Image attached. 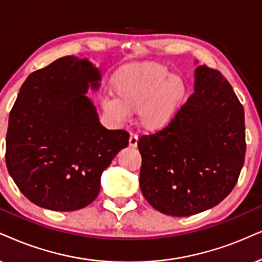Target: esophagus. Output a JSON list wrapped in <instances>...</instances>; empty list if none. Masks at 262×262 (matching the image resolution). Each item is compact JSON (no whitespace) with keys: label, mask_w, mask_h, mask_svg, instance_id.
I'll use <instances>...</instances> for the list:
<instances>
[{"label":"esophagus","mask_w":262,"mask_h":262,"mask_svg":"<svg viewBox=\"0 0 262 262\" xmlns=\"http://www.w3.org/2000/svg\"><path fill=\"white\" fill-rule=\"evenodd\" d=\"M129 146L137 147L138 146V135L135 133H132L129 137Z\"/></svg>","instance_id":"obj_1"}]
</instances>
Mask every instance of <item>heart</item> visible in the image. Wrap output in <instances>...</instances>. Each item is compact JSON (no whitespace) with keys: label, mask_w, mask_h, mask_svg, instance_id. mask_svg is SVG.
<instances>
[{"label":"heart","mask_w":262,"mask_h":262,"mask_svg":"<svg viewBox=\"0 0 262 262\" xmlns=\"http://www.w3.org/2000/svg\"><path fill=\"white\" fill-rule=\"evenodd\" d=\"M112 85L117 99H105L104 110L118 121L139 110L140 125L150 132L167 128L183 110L190 92L181 76L155 62L125 66Z\"/></svg>","instance_id":"heart-1"}]
</instances>
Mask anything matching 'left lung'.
<instances>
[{"instance_id": "8db88e82", "label": "left lung", "mask_w": 262, "mask_h": 262, "mask_svg": "<svg viewBox=\"0 0 262 262\" xmlns=\"http://www.w3.org/2000/svg\"><path fill=\"white\" fill-rule=\"evenodd\" d=\"M138 147L145 200L171 216L198 214L219 204L237 183L246 156L244 108L219 71L197 66L194 93L178 117L142 135Z\"/></svg>"}]
</instances>
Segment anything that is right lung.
I'll use <instances>...</instances> for the list:
<instances>
[{
  "instance_id": "1",
  "label": "right lung",
  "mask_w": 262,
  "mask_h": 262,
  "mask_svg": "<svg viewBox=\"0 0 262 262\" xmlns=\"http://www.w3.org/2000/svg\"><path fill=\"white\" fill-rule=\"evenodd\" d=\"M101 71L87 58L69 55L32 72L9 114L6 164L16 186L38 207L72 211L100 191L102 171L128 146L125 130L100 123L88 89Z\"/></svg>"
}]
</instances>
